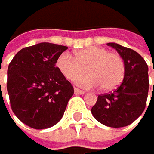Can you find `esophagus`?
Wrapping results in <instances>:
<instances>
[{
    "instance_id": "esophagus-1",
    "label": "esophagus",
    "mask_w": 154,
    "mask_h": 154,
    "mask_svg": "<svg viewBox=\"0 0 154 154\" xmlns=\"http://www.w3.org/2000/svg\"><path fill=\"white\" fill-rule=\"evenodd\" d=\"M74 94H85V91H82V90H79L78 88H74Z\"/></svg>"
}]
</instances>
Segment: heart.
<instances>
[{"label": "heart", "mask_w": 154, "mask_h": 154, "mask_svg": "<svg viewBox=\"0 0 154 154\" xmlns=\"http://www.w3.org/2000/svg\"><path fill=\"white\" fill-rule=\"evenodd\" d=\"M57 67L69 81L76 82L79 86L95 88L100 86L106 91L115 90L122 82L124 77V62L117 53H110L103 47L91 46L79 51L76 58L67 53L60 56ZM88 76L81 77L86 70ZM80 78H79V77Z\"/></svg>", "instance_id": "1"}]
</instances>
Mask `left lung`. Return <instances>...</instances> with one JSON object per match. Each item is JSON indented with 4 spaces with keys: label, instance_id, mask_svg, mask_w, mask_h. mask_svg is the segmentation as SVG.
I'll use <instances>...</instances> for the list:
<instances>
[{
    "label": "left lung",
    "instance_id": "left-lung-1",
    "mask_svg": "<svg viewBox=\"0 0 154 154\" xmlns=\"http://www.w3.org/2000/svg\"><path fill=\"white\" fill-rule=\"evenodd\" d=\"M107 45L116 49L122 58L125 66L124 77L117 89L98 95L91 114L106 126L123 127L135 122L146 108L149 85V67L136 51L117 43Z\"/></svg>",
    "mask_w": 154,
    "mask_h": 154
}]
</instances>
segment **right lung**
<instances>
[{
    "mask_svg": "<svg viewBox=\"0 0 154 154\" xmlns=\"http://www.w3.org/2000/svg\"><path fill=\"white\" fill-rule=\"evenodd\" d=\"M66 49L42 42L21 49L10 62L6 83L10 106L26 125L45 129L63 118L74 94L71 83L56 67Z\"/></svg>",
    "mask_w": 154,
    "mask_h": 154,
    "instance_id": "add662e5",
    "label": "right lung"
}]
</instances>
